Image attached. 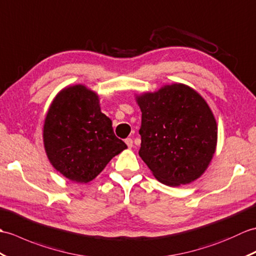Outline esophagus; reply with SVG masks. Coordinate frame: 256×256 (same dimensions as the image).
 <instances>
[{
    "label": "esophagus",
    "instance_id": "esophagus-1",
    "mask_svg": "<svg viewBox=\"0 0 256 256\" xmlns=\"http://www.w3.org/2000/svg\"><path fill=\"white\" fill-rule=\"evenodd\" d=\"M124 142H126L128 148H132V146H134V141L132 138H127L126 140H124Z\"/></svg>",
    "mask_w": 256,
    "mask_h": 256
}]
</instances>
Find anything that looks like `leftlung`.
<instances>
[{"label": "left lung", "instance_id": "1", "mask_svg": "<svg viewBox=\"0 0 256 256\" xmlns=\"http://www.w3.org/2000/svg\"><path fill=\"white\" fill-rule=\"evenodd\" d=\"M137 103L142 112L139 156L154 178L172 187L200 178L217 146V122L206 100L175 83L137 96Z\"/></svg>", "mask_w": 256, "mask_h": 256}]
</instances>
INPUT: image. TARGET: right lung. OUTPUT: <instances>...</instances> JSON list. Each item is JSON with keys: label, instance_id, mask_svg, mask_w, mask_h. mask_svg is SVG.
I'll list each match as a JSON object with an SVG mask.
<instances>
[{"label": "right lung", "instance_id": "1", "mask_svg": "<svg viewBox=\"0 0 256 256\" xmlns=\"http://www.w3.org/2000/svg\"><path fill=\"white\" fill-rule=\"evenodd\" d=\"M44 144L52 166L70 180L88 183L127 148L100 112L98 95L84 85L61 90L44 124Z\"/></svg>", "mask_w": 256, "mask_h": 256}]
</instances>
